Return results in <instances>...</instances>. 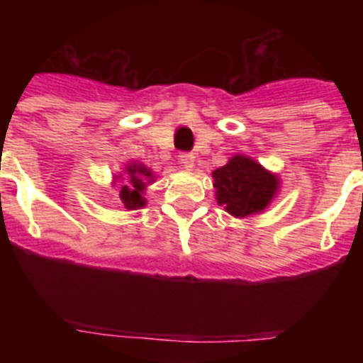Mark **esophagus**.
Instances as JSON below:
<instances>
[{
	"label": "esophagus",
	"instance_id": "34e87169",
	"mask_svg": "<svg viewBox=\"0 0 363 363\" xmlns=\"http://www.w3.org/2000/svg\"><path fill=\"white\" fill-rule=\"evenodd\" d=\"M179 163L184 167L185 171H191L192 167H194V154L192 152H182L179 154Z\"/></svg>",
	"mask_w": 363,
	"mask_h": 363
}]
</instances>
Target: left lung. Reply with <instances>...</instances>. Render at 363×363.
<instances>
[{
    "label": "left lung",
    "mask_w": 363,
    "mask_h": 363,
    "mask_svg": "<svg viewBox=\"0 0 363 363\" xmlns=\"http://www.w3.org/2000/svg\"><path fill=\"white\" fill-rule=\"evenodd\" d=\"M216 200L234 218L262 213L280 187L277 174L247 156H234L213 172Z\"/></svg>",
    "instance_id": "1"
}]
</instances>
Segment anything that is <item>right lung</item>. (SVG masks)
Returning a JSON list of instances; mask_svg holds the SVG:
<instances>
[{"label": "right lung", "mask_w": 363, "mask_h": 363, "mask_svg": "<svg viewBox=\"0 0 363 363\" xmlns=\"http://www.w3.org/2000/svg\"><path fill=\"white\" fill-rule=\"evenodd\" d=\"M127 171V184L121 185L120 200L125 205V209H142L147 200L143 198V192L149 184H152V171L143 163H129L125 167Z\"/></svg>", "instance_id": "right-lung-1"}]
</instances>
